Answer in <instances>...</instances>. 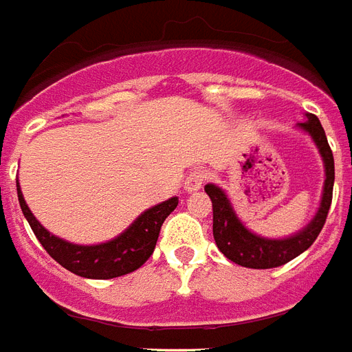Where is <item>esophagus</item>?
I'll return each instance as SVG.
<instances>
[{
  "label": "esophagus",
  "mask_w": 352,
  "mask_h": 352,
  "mask_svg": "<svg viewBox=\"0 0 352 352\" xmlns=\"http://www.w3.org/2000/svg\"><path fill=\"white\" fill-rule=\"evenodd\" d=\"M206 178H208V174L204 170H192V173H189V176L186 178V191H198L200 187L204 186Z\"/></svg>",
  "instance_id": "34e87169"
}]
</instances>
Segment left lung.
I'll return each mask as SVG.
<instances>
[{
  "instance_id": "obj_1",
  "label": "left lung",
  "mask_w": 352,
  "mask_h": 352,
  "mask_svg": "<svg viewBox=\"0 0 352 352\" xmlns=\"http://www.w3.org/2000/svg\"><path fill=\"white\" fill-rule=\"evenodd\" d=\"M298 128L305 129L306 133L314 139L319 154L324 163V186L321 206L316 217L305 228L297 232L295 236L284 239H267L256 236L245 224L237 219L236 211L230 204L226 192L221 187L208 184L204 187L208 197L211 198L213 206V237L219 250L228 260L237 265L248 269H273L292 261L298 254H302L306 248H310L314 241L323 230L327 215H329L330 202H332V187H334V155L329 146L324 129L319 118L311 113H306L305 122H298Z\"/></svg>"
}]
</instances>
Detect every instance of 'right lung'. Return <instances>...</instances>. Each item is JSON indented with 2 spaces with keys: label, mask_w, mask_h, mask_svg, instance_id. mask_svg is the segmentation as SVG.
Returning <instances> with one entry per match:
<instances>
[{
  "label": "right lung",
  "mask_w": 352,
  "mask_h": 352,
  "mask_svg": "<svg viewBox=\"0 0 352 352\" xmlns=\"http://www.w3.org/2000/svg\"><path fill=\"white\" fill-rule=\"evenodd\" d=\"M16 189H18V202L23 217L28 219L33 234L42 247L46 248L47 254L70 273L94 280L116 278L139 269L154 252L161 224L165 223L166 217L178 206V197L168 198L141 213L135 219V223H131L128 230H124L120 236H116L111 241L100 245H74L50 234L31 213L18 184Z\"/></svg>",
  "instance_id": "obj_1"
}]
</instances>
